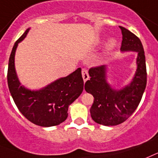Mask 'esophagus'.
Returning <instances> with one entry per match:
<instances>
[{
  "label": "esophagus",
  "instance_id": "34e87169",
  "mask_svg": "<svg viewBox=\"0 0 158 158\" xmlns=\"http://www.w3.org/2000/svg\"><path fill=\"white\" fill-rule=\"evenodd\" d=\"M82 76H83V79L84 82H86L87 80L89 79V75H88V71H87V69H83L82 70Z\"/></svg>",
  "mask_w": 158,
  "mask_h": 158
}]
</instances>
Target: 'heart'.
Segmentation results:
<instances>
[{
  "mask_svg": "<svg viewBox=\"0 0 158 158\" xmlns=\"http://www.w3.org/2000/svg\"><path fill=\"white\" fill-rule=\"evenodd\" d=\"M115 46H116V40L114 39H111L109 42H108L106 48H107V50H111V49H113Z\"/></svg>",
  "mask_w": 158,
  "mask_h": 158,
  "instance_id": "b5f03b06",
  "label": "heart"
}]
</instances>
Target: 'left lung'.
Here are the masks:
<instances>
[{
    "label": "left lung",
    "instance_id": "left-lung-1",
    "mask_svg": "<svg viewBox=\"0 0 158 158\" xmlns=\"http://www.w3.org/2000/svg\"><path fill=\"white\" fill-rule=\"evenodd\" d=\"M123 41L122 52H136L137 70L131 83L115 90L106 81V66L89 70L90 80L85 83V90L94 97L90 109L93 120L103 126H116L127 120L139 105L147 82L145 56L143 46L138 36L119 26Z\"/></svg>",
    "mask_w": 158,
    "mask_h": 158
}]
</instances>
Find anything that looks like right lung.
<instances>
[{
    "label": "right lung",
    "instance_id": "add662e5",
    "mask_svg": "<svg viewBox=\"0 0 158 158\" xmlns=\"http://www.w3.org/2000/svg\"><path fill=\"white\" fill-rule=\"evenodd\" d=\"M29 29L16 41L9 57L7 75L9 91L20 113L31 123L43 127L57 126L67 119L68 106L83 92L81 68L40 90H31L20 85L15 69V53Z\"/></svg>",
    "mask_w": 158,
    "mask_h": 158
}]
</instances>
